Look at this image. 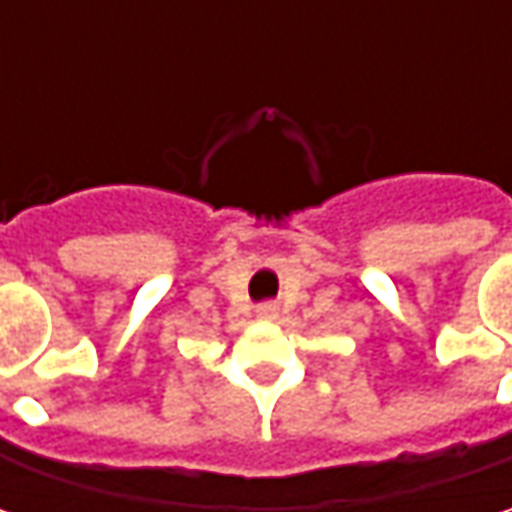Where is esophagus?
Returning a JSON list of instances; mask_svg holds the SVG:
<instances>
[{
    "instance_id": "obj_1",
    "label": "esophagus",
    "mask_w": 512,
    "mask_h": 512,
    "mask_svg": "<svg viewBox=\"0 0 512 512\" xmlns=\"http://www.w3.org/2000/svg\"><path fill=\"white\" fill-rule=\"evenodd\" d=\"M256 316L259 319H276L279 316V305L276 302H265V305L256 307Z\"/></svg>"
}]
</instances>
